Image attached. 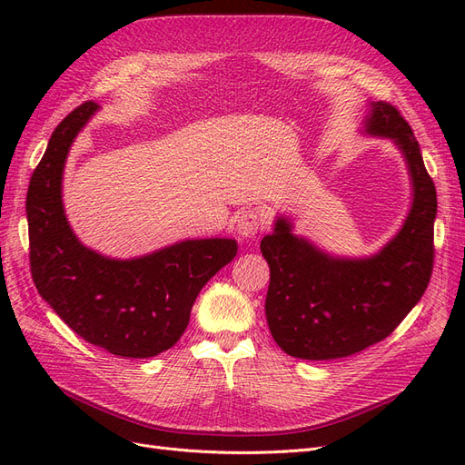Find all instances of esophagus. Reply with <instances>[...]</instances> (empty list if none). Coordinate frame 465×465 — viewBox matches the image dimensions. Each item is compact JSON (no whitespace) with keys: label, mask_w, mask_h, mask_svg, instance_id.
Instances as JSON below:
<instances>
[{"label":"esophagus","mask_w":465,"mask_h":465,"mask_svg":"<svg viewBox=\"0 0 465 465\" xmlns=\"http://www.w3.org/2000/svg\"><path fill=\"white\" fill-rule=\"evenodd\" d=\"M262 224H263V219L260 217L256 209H244L242 213L236 217V232L242 238H252L260 232Z\"/></svg>","instance_id":"1"}]
</instances>
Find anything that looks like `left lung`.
I'll return each instance as SVG.
<instances>
[{"label":"left lung","mask_w":465,"mask_h":465,"mask_svg":"<svg viewBox=\"0 0 465 465\" xmlns=\"http://www.w3.org/2000/svg\"><path fill=\"white\" fill-rule=\"evenodd\" d=\"M364 134L388 137L401 151L413 186L403 227L367 258H340L292 234L277 217L260 250L270 265L267 326L287 355L330 361L382 341L420 301L434 262L436 190L411 125L396 106L371 103Z\"/></svg>","instance_id":"1"}]
</instances>
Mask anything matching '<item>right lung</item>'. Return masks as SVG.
Here are the masks:
<instances>
[{
    "mask_svg": "<svg viewBox=\"0 0 465 465\" xmlns=\"http://www.w3.org/2000/svg\"><path fill=\"white\" fill-rule=\"evenodd\" d=\"M98 110L89 101L54 130L26 192L33 281L83 340L130 359L171 349L184 333L207 281L236 256L232 238H195L153 254L114 260L83 246L62 202L67 153Z\"/></svg>",
    "mask_w": 465,
    "mask_h": 465,
    "instance_id": "obj_1",
    "label": "right lung"
}]
</instances>
